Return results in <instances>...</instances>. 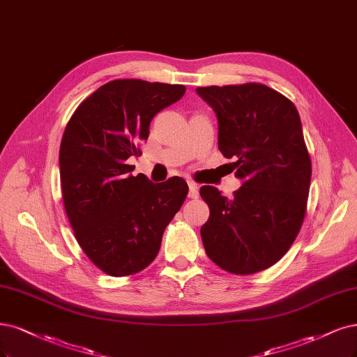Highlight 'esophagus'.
<instances>
[{
    "label": "esophagus",
    "instance_id": "34e87169",
    "mask_svg": "<svg viewBox=\"0 0 357 357\" xmlns=\"http://www.w3.org/2000/svg\"><path fill=\"white\" fill-rule=\"evenodd\" d=\"M199 196V188L198 184L193 183V181H189V198L190 199H196Z\"/></svg>",
    "mask_w": 357,
    "mask_h": 357
}]
</instances>
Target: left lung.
<instances>
[{
  "label": "left lung",
  "instance_id": "8db88e82",
  "mask_svg": "<svg viewBox=\"0 0 357 357\" xmlns=\"http://www.w3.org/2000/svg\"><path fill=\"white\" fill-rule=\"evenodd\" d=\"M218 119V149L235 159L242 186L226 198L214 186L199 193L210 206L201 227L206 255L223 270L252 275L287 254L301 229L312 161L297 107L263 84L198 87Z\"/></svg>",
  "mask_w": 357,
  "mask_h": 357
}]
</instances>
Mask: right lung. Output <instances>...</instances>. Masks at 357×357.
Here are the masks:
<instances>
[{"mask_svg": "<svg viewBox=\"0 0 357 357\" xmlns=\"http://www.w3.org/2000/svg\"><path fill=\"white\" fill-rule=\"evenodd\" d=\"M178 84L115 79L89 96L70 116L60 143V186L79 247L110 276L149 266L164 230L186 199L180 177L155 184L132 176L153 116L180 100Z\"/></svg>", "mask_w": 357, "mask_h": 357, "instance_id": "obj_1", "label": "right lung"}]
</instances>
